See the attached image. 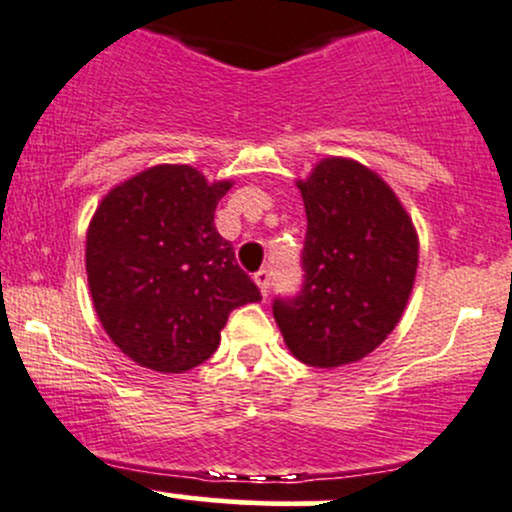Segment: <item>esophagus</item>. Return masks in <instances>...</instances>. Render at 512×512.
I'll return each mask as SVG.
<instances>
[{
	"label": "esophagus",
	"instance_id": "34e87169",
	"mask_svg": "<svg viewBox=\"0 0 512 512\" xmlns=\"http://www.w3.org/2000/svg\"><path fill=\"white\" fill-rule=\"evenodd\" d=\"M254 280L258 288H261V293L268 295V290H271V271H268V268H261V271L254 273Z\"/></svg>",
	"mask_w": 512,
	"mask_h": 512
}]
</instances>
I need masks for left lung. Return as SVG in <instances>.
Listing matches in <instances>:
<instances>
[{"label": "left lung", "mask_w": 512, "mask_h": 512, "mask_svg": "<svg viewBox=\"0 0 512 512\" xmlns=\"http://www.w3.org/2000/svg\"><path fill=\"white\" fill-rule=\"evenodd\" d=\"M307 214L302 285L273 300L302 364L337 368L371 354L398 324L417 271L408 212L376 173L327 158L298 183Z\"/></svg>", "instance_id": "obj_1"}]
</instances>
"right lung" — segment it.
Instances as JSON below:
<instances>
[{"mask_svg": "<svg viewBox=\"0 0 512 512\" xmlns=\"http://www.w3.org/2000/svg\"><path fill=\"white\" fill-rule=\"evenodd\" d=\"M232 183L156 166L117 185L87 229V283L104 332L139 366L183 373L217 351L229 315L261 300L214 227Z\"/></svg>", "mask_w": 512, "mask_h": 512, "instance_id": "1", "label": "right lung"}]
</instances>
